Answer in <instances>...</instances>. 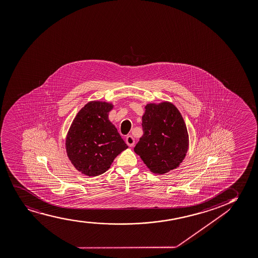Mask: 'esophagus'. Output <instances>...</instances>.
Masks as SVG:
<instances>
[{
    "mask_svg": "<svg viewBox=\"0 0 258 258\" xmlns=\"http://www.w3.org/2000/svg\"><path fill=\"white\" fill-rule=\"evenodd\" d=\"M126 143L127 144V146L128 147H133L134 144H135V139H134V137L132 136H128V137H126Z\"/></svg>",
    "mask_w": 258,
    "mask_h": 258,
    "instance_id": "1",
    "label": "esophagus"
}]
</instances>
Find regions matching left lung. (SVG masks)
Instances as JSON below:
<instances>
[{"mask_svg": "<svg viewBox=\"0 0 258 258\" xmlns=\"http://www.w3.org/2000/svg\"><path fill=\"white\" fill-rule=\"evenodd\" d=\"M143 115V136L134 151L154 174L177 169L188 152V134L181 113L171 102L148 103Z\"/></svg>", "mask_w": 258, "mask_h": 258, "instance_id": "8db88e82", "label": "left lung"}]
</instances>
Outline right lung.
<instances>
[{"instance_id":"1","label":"right lung","mask_w":258,"mask_h":258,"mask_svg":"<svg viewBox=\"0 0 258 258\" xmlns=\"http://www.w3.org/2000/svg\"><path fill=\"white\" fill-rule=\"evenodd\" d=\"M114 104L90 101L83 106L70 125L65 149L71 163L82 174L97 176L107 171L127 144L108 119Z\"/></svg>"}]
</instances>
